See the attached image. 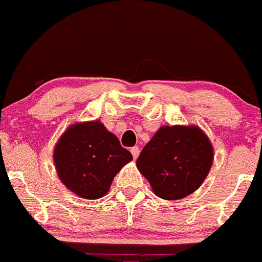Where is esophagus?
<instances>
[{
    "instance_id": "34e87169",
    "label": "esophagus",
    "mask_w": 262,
    "mask_h": 262,
    "mask_svg": "<svg viewBox=\"0 0 262 262\" xmlns=\"http://www.w3.org/2000/svg\"><path fill=\"white\" fill-rule=\"evenodd\" d=\"M131 154H132V156H134V159H137V156H139V154H140V149L137 146H134V147H131Z\"/></svg>"
}]
</instances>
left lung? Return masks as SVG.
Listing matches in <instances>:
<instances>
[{
    "label": "left lung",
    "mask_w": 262,
    "mask_h": 262,
    "mask_svg": "<svg viewBox=\"0 0 262 262\" xmlns=\"http://www.w3.org/2000/svg\"><path fill=\"white\" fill-rule=\"evenodd\" d=\"M214 150L209 137L194 125L161 126L136 161L159 198L172 201L194 193L212 168Z\"/></svg>",
    "instance_id": "1"
}]
</instances>
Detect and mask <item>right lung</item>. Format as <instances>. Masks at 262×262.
<instances>
[{"label": "right lung", "mask_w": 262, "mask_h": 262, "mask_svg": "<svg viewBox=\"0 0 262 262\" xmlns=\"http://www.w3.org/2000/svg\"><path fill=\"white\" fill-rule=\"evenodd\" d=\"M53 160L69 190L79 198L98 199L108 193L113 178L132 155L96 120L72 123L55 144Z\"/></svg>", "instance_id": "1"}]
</instances>
